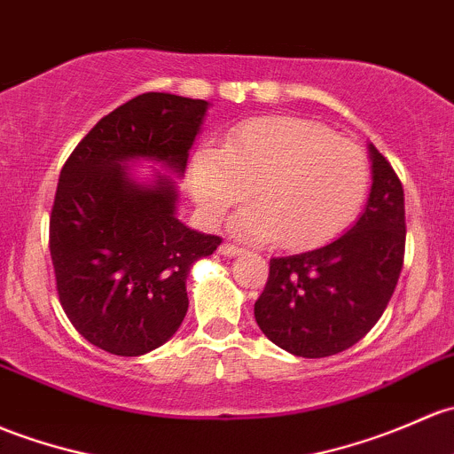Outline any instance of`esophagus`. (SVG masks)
<instances>
[{
    "label": "esophagus",
    "mask_w": 454,
    "mask_h": 454,
    "mask_svg": "<svg viewBox=\"0 0 454 454\" xmlns=\"http://www.w3.org/2000/svg\"><path fill=\"white\" fill-rule=\"evenodd\" d=\"M219 254H223V256H228V259H232V256H239L241 254V247L232 246V243H222V246H219Z\"/></svg>",
    "instance_id": "esophagus-1"
}]
</instances>
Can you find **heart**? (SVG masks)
<instances>
[{"instance_id": "obj_1", "label": "heart", "mask_w": 454, "mask_h": 454, "mask_svg": "<svg viewBox=\"0 0 454 454\" xmlns=\"http://www.w3.org/2000/svg\"><path fill=\"white\" fill-rule=\"evenodd\" d=\"M189 184L208 223L222 222L252 189L256 204L232 217V232L309 250L355 222L370 189V165L359 145L322 123L261 117L232 128L222 150L195 152Z\"/></svg>"}]
</instances>
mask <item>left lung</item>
I'll use <instances>...</instances> for the list:
<instances>
[{
	"mask_svg": "<svg viewBox=\"0 0 454 454\" xmlns=\"http://www.w3.org/2000/svg\"><path fill=\"white\" fill-rule=\"evenodd\" d=\"M367 204L335 241L270 259L254 317L270 341L304 359L355 346L387 309L404 256V191L383 154L367 143Z\"/></svg>",
	"mask_w": 454,
	"mask_h": 454,
	"instance_id": "1",
	"label": "left lung"
}]
</instances>
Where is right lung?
Listing matches in <instances>:
<instances>
[{"mask_svg":"<svg viewBox=\"0 0 454 454\" xmlns=\"http://www.w3.org/2000/svg\"><path fill=\"white\" fill-rule=\"evenodd\" d=\"M211 104L143 93L99 119L60 171L50 252L75 331L117 356H141L176 335L187 276L222 239L178 219V187ZM150 162L140 178L132 164Z\"/></svg>","mask_w":454,"mask_h":454,"instance_id":"obj_1","label":"right lung"}]
</instances>
